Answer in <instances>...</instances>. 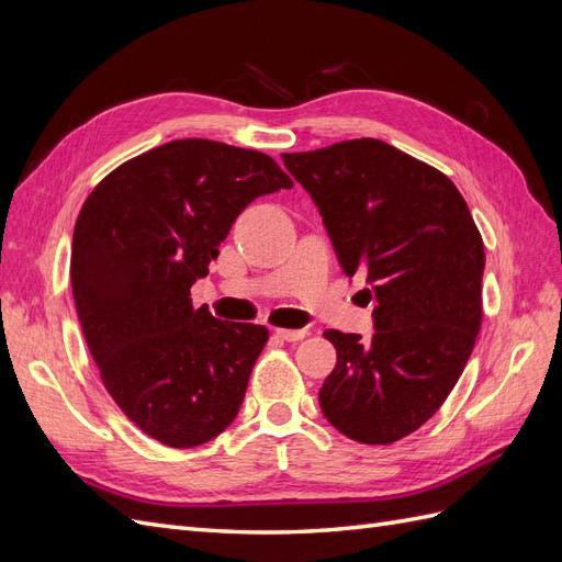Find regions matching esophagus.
Listing matches in <instances>:
<instances>
[{"label":"esophagus","mask_w":562,"mask_h":562,"mask_svg":"<svg viewBox=\"0 0 562 562\" xmlns=\"http://www.w3.org/2000/svg\"><path fill=\"white\" fill-rule=\"evenodd\" d=\"M277 337L285 339V342H297V339L307 337V330L300 328V330H291V328H277Z\"/></svg>","instance_id":"34e87169"}]
</instances>
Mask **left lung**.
<instances>
[{"label": "left lung", "mask_w": 562, "mask_h": 562, "mask_svg": "<svg viewBox=\"0 0 562 562\" xmlns=\"http://www.w3.org/2000/svg\"><path fill=\"white\" fill-rule=\"evenodd\" d=\"M347 277H366L375 335L326 330L337 366L318 403L337 431L389 446L427 422L481 330L485 250L464 196L434 166L375 138L281 155Z\"/></svg>", "instance_id": "1"}]
</instances>
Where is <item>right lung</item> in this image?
<instances>
[{
    "label": "right lung",
    "mask_w": 562,
    "mask_h": 562,
    "mask_svg": "<svg viewBox=\"0 0 562 562\" xmlns=\"http://www.w3.org/2000/svg\"><path fill=\"white\" fill-rule=\"evenodd\" d=\"M288 187L262 151L184 138L83 201L70 260L83 337L114 403L168 448L209 443L239 415L269 330L194 310L190 288L248 203Z\"/></svg>",
    "instance_id": "add662e5"
}]
</instances>
